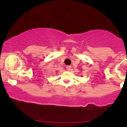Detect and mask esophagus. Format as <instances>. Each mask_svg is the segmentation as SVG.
Listing matches in <instances>:
<instances>
[{
	"label": "esophagus",
	"instance_id": "obj_1",
	"mask_svg": "<svg viewBox=\"0 0 127 127\" xmlns=\"http://www.w3.org/2000/svg\"><path fill=\"white\" fill-rule=\"evenodd\" d=\"M70 68H71L70 65H67V66H66V69L68 71H69L70 70Z\"/></svg>",
	"mask_w": 127,
	"mask_h": 127
}]
</instances>
